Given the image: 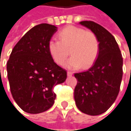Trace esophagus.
<instances>
[{
    "label": "esophagus",
    "instance_id": "esophagus-1",
    "mask_svg": "<svg viewBox=\"0 0 131 131\" xmlns=\"http://www.w3.org/2000/svg\"><path fill=\"white\" fill-rule=\"evenodd\" d=\"M73 75V72H71V71H68V77H71V76H72Z\"/></svg>",
    "mask_w": 131,
    "mask_h": 131
}]
</instances>
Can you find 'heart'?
Returning <instances> with one entry per match:
<instances>
[{"instance_id": "1", "label": "heart", "mask_w": 131, "mask_h": 131, "mask_svg": "<svg viewBox=\"0 0 131 131\" xmlns=\"http://www.w3.org/2000/svg\"><path fill=\"white\" fill-rule=\"evenodd\" d=\"M58 39H50L48 42V51L54 62L62 66L69 55L68 68H78L81 66L88 68L98 57L100 43L97 36L91 31H85L81 27L68 25L58 32Z\"/></svg>"}]
</instances>
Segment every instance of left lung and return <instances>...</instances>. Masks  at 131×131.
Masks as SVG:
<instances>
[{
  "label": "left lung",
  "instance_id": "left-lung-1",
  "mask_svg": "<svg viewBox=\"0 0 131 131\" xmlns=\"http://www.w3.org/2000/svg\"><path fill=\"white\" fill-rule=\"evenodd\" d=\"M98 37L100 50L98 58L86 71L75 73L78 83L74 100L82 113L97 116L105 113L115 102L123 77V57L113 36L92 21H83Z\"/></svg>",
  "mask_w": 131,
  "mask_h": 131
}]
</instances>
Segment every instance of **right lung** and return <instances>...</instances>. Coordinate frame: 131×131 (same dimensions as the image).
I'll list each match as a JSON object with an SVG mask.
<instances>
[{"label":"right lung","mask_w":131,"mask_h":131,"mask_svg":"<svg viewBox=\"0 0 131 131\" xmlns=\"http://www.w3.org/2000/svg\"><path fill=\"white\" fill-rule=\"evenodd\" d=\"M57 30L55 25L46 23L34 26L15 46L7 63L12 97L26 113L48 110L56 99L53 87L67 78L66 70L48 51V42Z\"/></svg>","instance_id":"right-lung-1"}]
</instances>
